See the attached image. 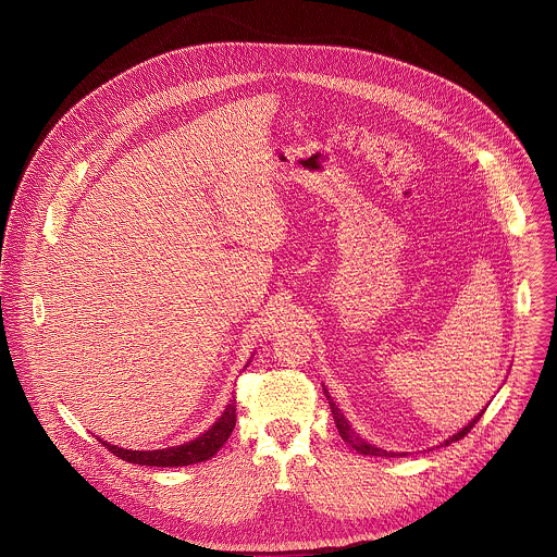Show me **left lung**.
<instances>
[{"label":"left lung","mask_w":557,"mask_h":557,"mask_svg":"<svg viewBox=\"0 0 557 557\" xmlns=\"http://www.w3.org/2000/svg\"><path fill=\"white\" fill-rule=\"evenodd\" d=\"M325 397H327V403H330V409H332V416H334V422H336V429H338V435L343 437V442H347L356 453H360V455H369V457H395V453H386V450H382V448H375V446H371V444H367L364 440H360L351 429H349V424H347V420H345V416L341 413V409L334 405V400L330 398L327 395V391H325ZM484 413V409L478 413L476 418L468 424V426H463L457 435H453L450 440H446L444 444L448 446V444H453V442H459V440H463L472 429H474V424H476L478 420H480V416Z\"/></svg>","instance_id":"8db88e82"}]
</instances>
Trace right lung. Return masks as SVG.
<instances>
[{
  "label": "right lung",
  "mask_w": 557,
  "mask_h": 557,
  "mask_svg": "<svg viewBox=\"0 0 557 557\" xmlns=\"http://www.w3.org/2000/svg\"><path fill=\"white\" fill-rule=\"evenodd\" d=\"M234 426H236V398L227 405V409L223 411V416L210 431H206L203 435H199L197 440H193L188 444H182L175 448H164V450H126V448L111 446L102 440H100V444L104 448H109L115 457H120L128 463L150 466V468H180V466L201 463V461H208L210 457H214L223 448V444L230 440Z\"/></svg>",
  "instance_id": "right-lung-1"
}]
</instances>
